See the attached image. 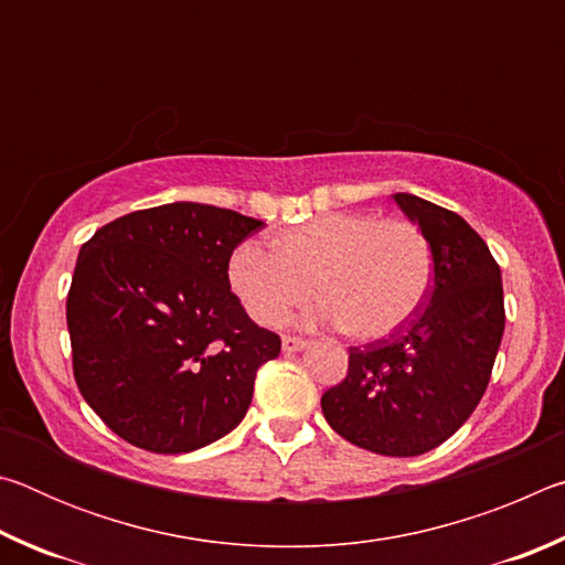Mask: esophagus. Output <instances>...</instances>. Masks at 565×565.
I'll use <instances>...</instances> for the list:
<instances>
[{"label":"esophagus","instance_id":"esophagus-1","mask_svg":"<svg viewBox=\"0 0 565 565\" xmlns=\"http://www.w3.org/2000/svg\"><path fill=\"white\" fill-rule=\"evenodd\" d=\"M306 347H309V341H306V339H299V337H284V339H281V349H284V353L303 351Z\"/></svg>","mask_w":565,"mask_h":565}]
</instances>
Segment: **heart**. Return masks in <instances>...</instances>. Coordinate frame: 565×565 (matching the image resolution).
Wrapping results in <instances>:
<instances>
[{"mask_svg": "<svg viewBox=\"0 0 565 565\" xmlns=\"http://www.w3.org/2000/svg\"><path fill=\"white\" fill-rule=\"evenodd\" d=\"M242 244L228 259V284L248 317L276 327L313 294L317 323H341L353 339L374 341L404 327L424 306L434 279L426 236L408 222L374 214H323L271 242Z\"/></svg>", "mask_w": 565, "mask_h": 565, "instance_id": "heart-1", "label": "heart"}]
</instances>
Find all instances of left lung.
Masks as SVG:
<instances>
[{
    "mask_svg": "<svg viewBox=\"0 0 565 565\" xmlns=\"http://www.w3.org/2000/svg\"><path fill=\"white\" fill-rule=\"evenodd\" d=\"M394 202L431 246L434 286L388 339L349 351V374L321 411L349 444L404 458L441 446L473 414L505 313L499 264L466 218L404 191Z\"/></svg>",
    "mask_w": 565,
    "mask_h": 565,
    "instance_id": "8db88e82",
    "label": "left lung"
}]
</instances>
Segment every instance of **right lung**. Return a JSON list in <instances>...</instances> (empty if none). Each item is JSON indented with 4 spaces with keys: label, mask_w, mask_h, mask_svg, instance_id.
<instances>
[{
    "label": "right lung",
    "mask_w": 565,
    "mask_h": 565,
    "mask_svg": "<svg viewBox=\"0 0 565 565\" xmlns=\"http://www.w3.org/2000/svg\"><path fill=\"white\" fill-rule=\"evenodd\" d=\"M264 222L196 202L102 226L82 246L66 327L74 379L114 434L151 454H189L242 424L281 339L248 319L228 259Z\"/></svg>",
    "instance_id": "add662e5"
}]
</instances>
